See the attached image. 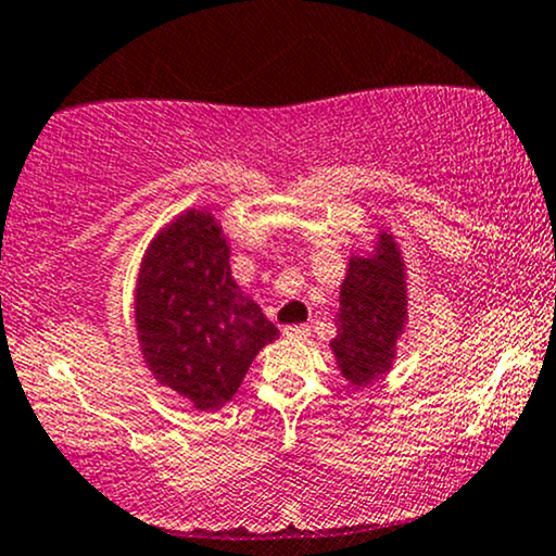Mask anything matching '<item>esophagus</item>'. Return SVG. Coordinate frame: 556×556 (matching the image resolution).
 Listing matches in <instances>:
<instances>
[{
    "label": "esophagus",
    "instance_id": "obj_1",
    "mask_svg": "<svg viewBox=\"0 0 556 556\" xmlns=\"http://www.w3.org/2000/svg\"><path fill=\"white\" fill-rule=\"evenodd\" d=\"M283 336L291 341H304L309 336V328L307 326H286Z\"/></svg>",
    "mask_w": 556,
    "mask_h": 556
}]
</instances>
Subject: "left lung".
Listing matches in <instances>:
<instances>
[{"label": "left lung", "instance_id": "1", "mask_svg": "<svg viewBox=\"0 0 556 556\" xmlns=\"http://www.w3.org/2000/svg\"><path fill=\"white\" fill-rule=\"evenodd\" d=\"M407 320L404 262L396 241L380 233L370 257H352L339 304V336L330 341L336 362L352 386H367L394 362L396 339Z\"/></svg>", "mask_w": 556, "mask_h": 556}]
</instances>
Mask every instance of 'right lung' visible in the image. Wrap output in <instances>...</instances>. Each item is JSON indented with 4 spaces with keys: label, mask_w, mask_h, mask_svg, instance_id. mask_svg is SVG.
Wrapping results in <instances>:
<instances>
[{
    "label": "right lung",
    "mask_w": 556,
    "mask_h": 556,
    "mask_svg": "<svg viewBox=\"0 0 556 556\" xmlns=\"http://www.w3.org/2000/svg\"><path fill=\"white\" fill-rule=\"evenodd\" d=\"M228 244L210 212L176 217L149 247L136 283V330L149 370L197 409L239 391L278 328L241 294Z\"/></svg>",
    "instance_id": "1"
}]
</instances>
